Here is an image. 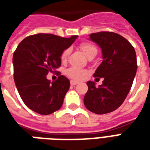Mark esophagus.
Here are the masks:
<instances>
[{
  "instance_id": "1",
  "label": "esophagus",
  "mask_w": 150,
  "mask_h": 150,
  "mask_svg": "<svg viewBox=\"0 0 150 150\" xmlns=\"http://www.w3.org/2000/svg\"><path fill=\"white\" fill-rule=\"evenodd\" d=\"M79 82L77 81H74V80H71V85H72V86H75V85L78 84Z\"/></svg>"
}]
</instances>
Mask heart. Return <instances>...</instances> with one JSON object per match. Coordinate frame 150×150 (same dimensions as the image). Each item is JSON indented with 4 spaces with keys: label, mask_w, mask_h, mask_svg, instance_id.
Returning a JSON list of instances; mask_svg holds the SVG:
<instances>
[{
    "label": "heart",
    "mask_w": 150,
    "mask_h": 150,
    "mask_svg": "<svg viewBox=\"0 0 150 150\" xmlns=\"http://www.w3.org/2000/svg\"><path fill=\"white\" fill-rule=\"evenodd\" d=\"M80 49L88 57H90L92 54H96L97 53V49L96 47L90 42H82L80 44ZM69 53H70V50L67 49L65 50L62 53L61 55V59L62 61H65L67 56H68ZM67 75H68L69 77L74 80H83L88 77V71H86L84 69L78 68V67H71L67 71Z\"/></svg>",
    "instance_id": "heart-1"
}]
</instances>
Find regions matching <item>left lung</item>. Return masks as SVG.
<instances>
[{
    "label": "left lung",
    "instance_id": "1",
    "mask_svg": "<svg viewBox=\"0 0 150 150\" xmlns=\"http://www.w3.org/2000/svg\"><path fill=\"white\" fill-rule=\"evenodd\" d=\"M89 37L101 48L103 58L93 76L104 81L99 87L95 82L87 83L83 103L92 112L105 114L117 109L129 94L137 69V56L133 46L120 34L98 32Z\"/></svg>",
    "mask_w": 150,
    "mask_h": 150
}]
</instances>
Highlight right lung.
<instances>
[{
	"label": "right lung",
	"instance_id": "1",
	"mask_svg": "<svg viewBox=\"0 0 150 150\" xmlns=\"http://www.w3.org/2000/svg\"><path fill=\"white\" fill-rule=\"evenodd\" d=\"M77 37L38 34L19 43L13 56V78L21 100L31 110L49 115L62 107L70 81L60 75L50 82L46 75L61 66L62 53Z\"/></svg>",
	"mask_w": 150,
	"mask_h": 150
}]
</instances>
